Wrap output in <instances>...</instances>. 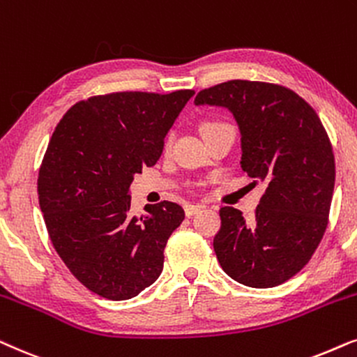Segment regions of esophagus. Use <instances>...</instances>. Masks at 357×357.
I'll list each match as a JSON object with an SVG mask.
<instances>
[{"instance_id": "1", "label": "esophagus", "mask_w": 357, "mask_h": 357, "mask_svg": "<svg viewBox=\"0 0 357 357\" xmlns=\"http://www.w3.org/2000/svg\"><path fill=\"white\" fill-rule=\"evenodd\" d=\"M201 211H202V206H194V204H186V206H184V212H186L188 217L196 215V213H199Z\"/></svg>"}]
</instances>
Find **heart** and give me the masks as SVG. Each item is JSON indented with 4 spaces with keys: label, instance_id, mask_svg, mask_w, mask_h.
<instances>
[{
    "label": "heart",
    "instance_id": "1",
    "mask_svg": "<svg viewBox=\"0 0 357 357\" xmlns=\"http://www.w3.org/2000/svg\"><path fill=\"white\" fill-rule=\"evenodd\" d=\"M220 126H227V123L223 122H217V121H208V122H204L202 123V132L206 134V132L215 129V127H220Z\"/></svg>",
    "mask_w": 357,
    "mask_h": 357
}]
</instances>
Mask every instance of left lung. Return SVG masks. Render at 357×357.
Instances as JSON below:
<instances>
[{"instance_id": "8db88e82", "label": "left lung", "mask_w": 357, "mask_h": 357, "mask_svg": "<svg viewBox=\"0 0 357 357\" xmlns=\"http://www.w3.org/2000/svg\"><path fill=\"white\" fill-rule=\"evenodd\" d=\"M196 106H222L241 134V168L266 181L255 217L220 208L213 250L236 282L268 289L294 278L325 235L335 189V155L320 117L281 84L231 79L202 89ZM256 183V181H255Z\"/></svg>"}]
</instances>
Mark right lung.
<instances>
[{
    "mask_svg": "<svg viewBox=\"0 0 357 357\" xmlns=\"http://www.w3.org/2000/svg\"><path fill=\"white\" fill-rule=\"evenodd\" d=\"M192 89L122 91L71 106L55 127L37 179L50 241L70 273L109 301H127L163 271L165 248L181 225L179 204L130 215L134 174L153 166Z\"/></svg>",
    "mask_w": 357,
    "mask_h": 357,
    "instance_id": "1",
    "label": "right lung"
}]
</instances>
